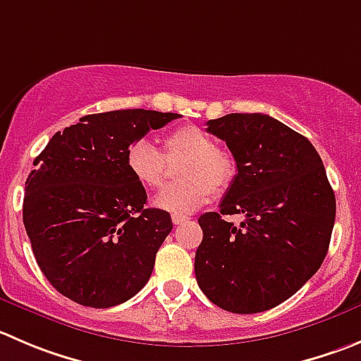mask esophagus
<instances>
[{
  "label": "esophagus",
  "instance_id": "esophagus-1",
  "mask_svg": "<svg viewBox=\"0 0 361 361\" xmlns=\"http://www.w3.org/2000/svg\"><path fill=\"white\" fill-rule=\"evenodd\" d=\"M188 216H183V214H173L171 216V221L175 223V225H183V223H186L188 221Z\"/></svg>",
  "mask_w": 361,
  "mask_h": 361
}]
</instances>
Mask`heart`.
Wrapping results in <instances>:
<instances>
[{"label": "heart", "instance_id": "obj_1", "mask_svg": "<svg viewBox=\"0 0 361 361\" xmlns=\"http://www.w3.org/2000/svg\"><path fill=\"white\" fill-rule=\"evenodd\" d=\"M184 159L177 170L180 183L168 186L154 198V205L173 214H190L232 186L238 164L228 150L197 126H183L163 138V154L142 138L129 145L126 166L140 186L157 190L166 175V163Z\"/></svg>", "mask_w": 361, "mask_h": 361}]
</instances>
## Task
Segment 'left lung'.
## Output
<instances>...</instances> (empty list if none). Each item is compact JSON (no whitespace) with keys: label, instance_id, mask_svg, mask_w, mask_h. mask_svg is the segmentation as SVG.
Returning <instances> with one entry per match:
<instances>
[{"label":"left lung","instance_id":"left-lung-1","mask_svg":"<svg viewBox=\"0 0 361 361\" xmlns=\"http://www.w3.org/2000/svg\"><path fill=\"white\" fill-rule=\"evenodd\" d=\"M226 143L234 183L218 212L198 218V287L219 308L257 314L289 300L317 273L335 223V193L321 156L286 123L262 113L209 120ZM245 216L235 227L225 215Z\"/></svg>","mask_w":361,"mask_h":361}]
</instances>
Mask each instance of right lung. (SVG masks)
Here are the masks:
<instances>
[{"label": "right lung", "instance_id": "add662e5", "mask_svg": "<svg viewBox=\"0 0 361 361\" xmlns=\"http://www.w3.org/2000/svg\"><path fill=\"white\" fill-rule=\"evenodd\" d=\"M178 116L152 109L87 115L33 161L24 228L40 271L65 298L109 308L145 287L173 225L166 211L145 207V188L127 171L126 152Z\"/></svg>", "mask_w": 361, "mask_h": 361}]
</instances>
